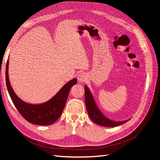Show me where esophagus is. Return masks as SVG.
<instances>
[{"instance_id": "esophagus-1", "label": "esophagus", "mask_w": 160, "mask_h": 160, "mask_svg": "<svg viewBox=\"0 0 160 160\" xmlns=\"http://www.w3.org/2000/svg\"><path fill=\"white\" fill-rule=\"evenodd\" d=\"M87 80H88V77L84 72L78 74V82H80L81 83H83V82H86L87 81Z\"/></svg>"}]
</instances>
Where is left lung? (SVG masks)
<instances>
[{
	"instance_id": "obj_1",
	"label": "left lung",
	"mask_w": 160,
	"mask_h": 160,
	"mask_svg": "<svg viewBox=\"0 0 160 160\" xmlns=\"http://www.w3.org/2000/svg\"><path fill=\"white\" fill-rule=\"evenodd\" d=\"M85 103L88 115L91 119L95 123L102 126L106 127H115L117 126L122 124L125 122L128 121L130 119L122 121H115L114 120H112L108 118L99 110L98 108L93 94L91 93V91L89 88L85 85Z\"/></svg>"
}]
</instances>
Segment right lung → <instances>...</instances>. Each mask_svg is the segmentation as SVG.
I'll return each instance as SVG.
<instances>
[{
  "mask_svg": "<svg viewBox=\"0 0 160 160\" xmlns=\"http://www.w3.org/2000/svg\"><path fill=\"white\" fill-rule=\"evenodd\" d=\"M9 58L6 67V82L8 93L12 102L20 114L30 123L46 126L54 123L61 116L65 106L70 89L77 84V79L73 78L59 90L48 101L41 104H30L23 101L14 92L8 77Z\"/></svg>",
  "mask_w": 160,
  "mask_h": 160,
  "instance_id": "1",
  "label": "right lung"
}]
</instances>
